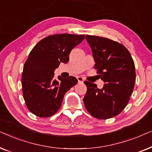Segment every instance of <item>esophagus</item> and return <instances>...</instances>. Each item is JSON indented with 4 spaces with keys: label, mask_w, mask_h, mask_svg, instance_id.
I'll use <instances>...</instances> for the list:
<instances>
[{
    "label": "esophagus",
    "mask_w": 152,
    "mask_h": 152,
    "mask_svg": "<svg viewBox=\"0 0 152 152\" xmlns=\"http://www.w3.org/2000/svg\"><path fill=\"white\" fill-rule=\"evenodd\" d=\"M77 80H78V82L79 83H83V82H84V78L82 77H77Z\"/></svg>",
    "instance_id": "obj_1"
}]
</instances>
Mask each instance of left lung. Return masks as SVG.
I'll return each mask as SVG.
<instances>
[{"mask_svg": "<svg viewBox=\"0 0 152 152\" xmlns=\"http://www.w3.org/2000/svg\"><path fill=\"white\" fill-rule=\"evenodd\" d=\"M86 39L92 50L94 68L104 84L99 89L97 84L85 81L84 106L94 118L109 119L121 113L129 101L136 82L134 60L121 43L91 35Z\"/></svg>", "mask_w": 152, "mask_h": 152, "instance_id": "1", "label": "left lung"}]
</instances>
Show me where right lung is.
<instances>
[{"label":"right lung","mask_w":152,"mask_h":152,"mask_svg":"<svg viewBox=\"0 0 152 152\" xmlns=\"http://www.w3.org/2000/svg\"><path fill=\"white\" fill-rule=\"evenodd\" d=\"M85 35H50L33 48L23 66L21 84L23 95L30 112L41 118L50 117L61 107L65 93L77 80L70 76L59 80L55 70L61 63L69 61L75 47L82 42Z\"/></svg>","instance_id":"1"}]
</instances>
